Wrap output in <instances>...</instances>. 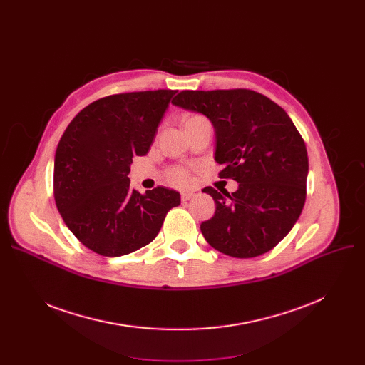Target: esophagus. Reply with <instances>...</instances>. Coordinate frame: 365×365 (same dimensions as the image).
I'll list each match as a JSON object with an SVG mask.
<instances>
[{"instance_id": "34e87169", "label": "esophagus", "mask_w": 365, "mask_h": 365, "mask_svg": "<svg viewBox=\"0 0 365 365\" xmlns=\"http://www.w3.org/2000/svg\"><path fill=\"white\" fill-rule=\"evenodd\" d=\"M195 197L194 192H182V201H189Z\"/></svg>"}]
</instances>
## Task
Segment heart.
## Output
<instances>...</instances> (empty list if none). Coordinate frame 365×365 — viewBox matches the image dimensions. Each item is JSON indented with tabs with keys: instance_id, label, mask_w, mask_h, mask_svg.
Segmentation results:
<instances>
[{
	"instance_id": "1",
	"label": "heart",
	"mask_w": 365,
	"mask_h": 365,
	"mask_svg": "<svg viewBox=\"0 0 365 365\" xmlns=\"http://www.w3.org/2000/svg\"><path fill=\"white\" fill-rule=\"evenodd\" d=\"M204 117H201V115H189V117H185L183 118V125L189 124V123H194V121H198V120H202ZM168 179L171 180V183L175 185H179V186H186L189 182H190V176L189 173L183 168H175L173 171H170L168 175Z\"/></svg>"
}]
</instances>
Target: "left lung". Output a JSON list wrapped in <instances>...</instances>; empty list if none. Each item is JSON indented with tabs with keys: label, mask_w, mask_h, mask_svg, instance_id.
Segmentation results:
<instances>
[{
	"label": "left lung",
	"mask_w": 365,
	"mask_h": 365,
	"mask_svg": "<svg viewBox=\"0 0 365 365\" xmlns=\"http://www.w3.org/2000/svg\"><path fill=\"white\" fill-rule=\"evenodd\" d=\"M200 112L216 131L215 160L235 192H202L216 202L201 223L207 242L223 255L248 259L272 248L297 222L306 200L308 152L287 112L266 96L247 90H185L171 102Z\"/></svg>",
	"instance_id": "obj_1"
}]
</instances>
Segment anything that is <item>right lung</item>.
<instances>
[{
    "mask_svg": "<svg viewBox=\"0 0 365 365\" xmlns=\"http://www.w3.org/2000/svg\"><path fill=\"white\" fill-rule=\"evenodd\" d=\"M178 90L112 94L86 106L54 155V200L69 231L90 250L117 257L155 238L180 194L130 187V164L148 153Z\"/></svg>",
    "mask_w": 365,
    "mask_h": 365,
    "instance_id": "add662e5",
    "label": "right lung"
}]
</instances>
